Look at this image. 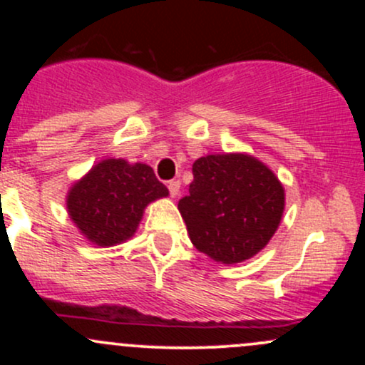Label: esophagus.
<instances>
[{
    "label": "esophagus",
    "mask_w": 365,
    "mask_h": 365,
    "mask_svg": "<svg viewBox=\"0 0 365 365\" xmlns=\"http://www.w3.org/2000/svg\"><path fill=\"white\" fill-rule=\"evenodd\" d=\"M168 190H170L171 197L178 195V192H180V182H178V180H171V182H168Z\"/></svg>",
    "instance_id": "esophagus-1"
}]
</instances>
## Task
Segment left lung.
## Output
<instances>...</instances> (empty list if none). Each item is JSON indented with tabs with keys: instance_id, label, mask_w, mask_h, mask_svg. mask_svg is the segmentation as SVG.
<instances>
[{
	"instance_id": "8db88e82",
	"label": "left lung",
	"mask_w": 365,
	"mask_h": 365,
	"mask_svg": "<svg viewBox=\"0 0 365 365\" xmlns=\"http://www.w3.org/2000/svg\"><path fill=\"white\" fill-rule=\"evenodd\" d=\"M194 182L178 209L199 252L237 264L261 252L278 230L284 188L250 154H209L192 166Z\"/></svg>"
}]
</instances>
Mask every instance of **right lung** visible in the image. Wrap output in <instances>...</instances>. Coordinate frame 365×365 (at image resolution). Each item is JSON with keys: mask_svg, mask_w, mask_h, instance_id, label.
<instances>
[{"mask_svg": "<svg viewBox=\"0 0 365 365\" xmlns=\"http://www.w3.org/2000/svg\"><path fill=\"white\" fill-rule=\"evenodd\" d=\"M166 195L150 166L110 158L70 187L66 209L87 240L113 247L135 235L148 204Z\"/></svg>", "mask_w": 365, "mask_h": 365, "instance_id": "obj_1", "label": "right lung"}]
</instances>
